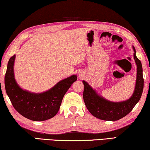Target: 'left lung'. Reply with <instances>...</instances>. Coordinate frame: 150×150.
Listing matches in <instances>:
<instances>
[{
    "label": "left lung",
    "mask_w": 150,
    "mask_h": 150,
    "mask_svg": "<svg viewBox=\"0 0 150 150\" xmlns=\"http://www.w3.org/2000/svg\"><path fill=\"white\" fill-rule=\"evenodd\" d=\"M134 50V58L137 66V74L134 91L132 96L122 102H112L98 94L89 84L83 80L84 86L83 98L86 106L94 117L105 121H116L126 116L139 102L144 89L143 69L140 60L137 58L136 49Z\"/></svg>",
    "instance_id": "1"
}]
</instances>
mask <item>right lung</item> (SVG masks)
Instances as JSON below:
<instances>
[{"mask_svg":"<svg viewBox=\"0 0 150 150\" xmlns=\"http://www.w3.org/2000/svg\"><path fill=\"white\" fill-rule=\"evenodd\" d=\"M16 56L9 59L4 77L6 92L13 107L22 116L33 121H45L57 114L64 96L75 81L76 75L62 80L47 91L34 93L19 86L14 78Z\"/></svg>","mask_w":150,"mask_h":150,"instance_id":"right-lung-1","label":"right lung"}]
</instances>
